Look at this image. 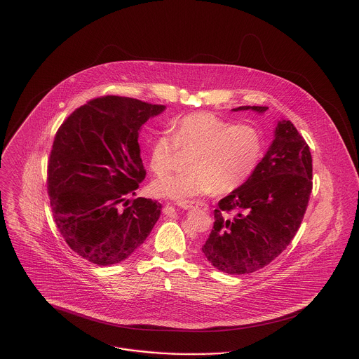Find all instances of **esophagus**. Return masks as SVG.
<instances>
[{"label": "esophagus", "mask_w": 359, "mask_h": 359, "mask_svg": "<svg viewBox=\"0 0 359 359\" xmlns=\"http://www.w3.org/2000/svg\"><path fill=\"white\" fill-rule=\"evenodd\" d=\"M177 205H180L182 208H195V207H198V205L195 203V202H179Z\"/></svg>", "instance_id": "1"}]
</instances>
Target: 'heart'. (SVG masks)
<instances>
[{
    "mask_svg": "<svg viewBox=\"0 0 359 359\" xmlns=\"http://www.w3.org/2000/svg\"><path fill=\"white\" fill-rule=\"evenodd\" d=\"M179 151L194 152L188 160L191 171L154 180L152 192L187 202L214 189L226 194L243 186L264 157L265 141L253 125H233L214 113L196 111L175 121L172 135L160 132L154 137L149 156L152 172L157 176L171 172Z\"/></svg>",
    "mask_w": 359,
    "mask_h": 359,
    "instance_id": "b5f03b06",
    "label": "heart"
}]
</instances>
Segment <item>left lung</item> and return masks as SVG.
<instances>
[{"instance_id":"8db88e82","label":"left lung","mask_w":359,"mask_h":359,"mask_svg":"<svg viewBox=\"0 0 359 359\" xmlns=\"http://www.w3.org/2000/svg\"><path fill=\"white\" fill-rule=\"evenodd\" d=\"M265 111L266 106L234 110ZM312 192V156L290 121H280L255 175L214 211L202 252L224 273L256 272L280 256L296 236Z\"/></svg>"}]
</instances>
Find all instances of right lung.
I'll return each mask as SVG.
<instances>
[{"mask_svg":"<svg viewBox=\"0 0 359 359\" xmlns=\"http://www.w3.org/2000/svg\"><path fill=\"white\" fill-rule=\"evenodd\" d=\"M164 104L103 95L74 110L57 129L47 167L53 221L69 248L97 265L132 256L161 205L130 199L145 179L138 130Z\"/></svg>","mask_w":359,"mask_h":359,"instance_id":"1","label":"right lung"}]
</instances>
